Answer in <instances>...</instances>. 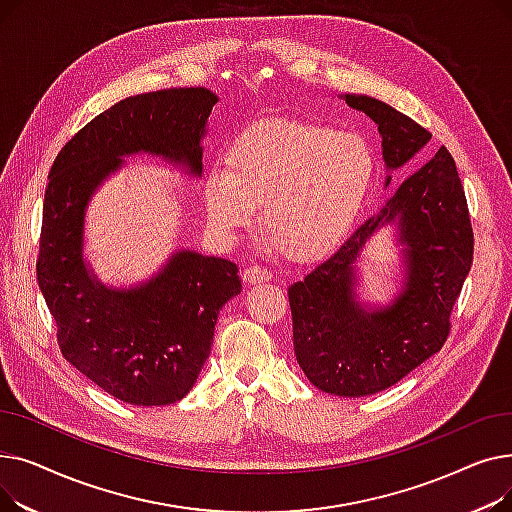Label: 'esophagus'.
Wrapping results in <instances>:
<instances>
[{
    "label": "esophagus",
    "mask_w": 512,
    "mask_h": 512,
    "mask_svg": "<svg viewBox=\"0 0 512 512\" xmlns=\"http://www.w3.org/2000/svg\"><path fill=\"white\" fill-rule=\"evenodd\" d=\"M242 278H245V282H249V284H259V282L272 280V274H270V270H265V267H261V265H249V267H245V272H242Z\"/></svg>",
    "instance_id": "obj_1"
}]
</instances>
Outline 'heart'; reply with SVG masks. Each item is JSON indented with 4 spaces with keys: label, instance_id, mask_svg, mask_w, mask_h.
<instances>
[{
    "label": "heart",
    "instance_id": "b5f03b06",
    "mask_svg": "<svg viewBox=\"0 0 512 512\" xmlns=\"http://www.w3.org/2000/svg\"><path fill=\"white\" fill-rule=\"evenodd\" d=\"M375 176V155L357 132L326 124L267 118L226 151L224 166L207 172L203 203L211 230L234 240L263 226L292 259L332 253L357 224Z\"/></svg>",
    "mask_w": 512,
    "mask_h": 512
}]
</instances>
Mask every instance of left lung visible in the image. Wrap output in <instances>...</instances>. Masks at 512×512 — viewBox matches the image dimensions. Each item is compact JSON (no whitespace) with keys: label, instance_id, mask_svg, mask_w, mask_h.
<instances>
[{"label":"left lung","instance_id":"1","mask_svg":"<svg viewBox=\"0 0 512 512\" xmlns=\"http://www.w3.org/2000/svg\"><path fill=\"white\" fill-rule=\"evenodd\" d=\"M342 99L378 124L388 170L405 166L432 139V132L380 99ZM386 223L397 224L406 245V286L392 306L367 312L354 297V263ZM471 263L465 191L452 155L440 147L330 259L288 288L294 355L309 382L351 398L400 382L444 346Z\"/></svg>","mask_w":512,"mask_h":512}]
</instances>
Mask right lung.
Returning a JSON list of instances; mask_svg holds the SVG:
<instances>
[{
    "mask_svg": "<svg viewBox=\"0 0 512 512\" xmlns=\"http://www.w3.org/2000/svg\"><path fill=\"white\" fill-rule=\"evenodd\" d=\"M215 103L218 95L203 87L126 97L80 128L49 172L37 280L60 351L128 405H172L193 388L218 313L242 290L238 267L178 251L149 282L107 288L83 259L85 209L126 155H159L201 176V139Z\"/></svg>",
    "mask_w": 512,
    "mask_h": 512,
    "instance_id": "1",
    "label": "right lung"
}]
</instances>
